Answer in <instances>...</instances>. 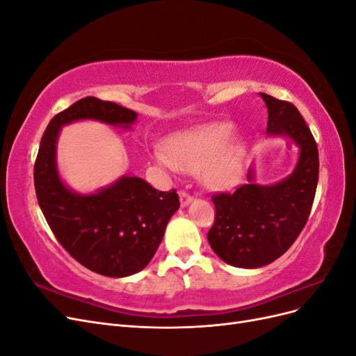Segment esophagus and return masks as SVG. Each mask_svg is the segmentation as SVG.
I'll use <instances>...</instances> for the list:
<instances>
[{
    "label": "esophagus",
    "instance_id": "34e87169",
    "mask_svg": "<svg viewBox=\"0 0 356 356\" xmlns=\"http://www.w3.org/2000/svg\"><path fill=\"white\" fill-rule=\"evenodd\" d=\"M179 202H181V207L186 208V207H188V204L193 202V197L188 195L187 191L181 190V191H179Z\"/></svg>",
    "mask_w": 356,
    "mask_h": 356
}]
</instances>
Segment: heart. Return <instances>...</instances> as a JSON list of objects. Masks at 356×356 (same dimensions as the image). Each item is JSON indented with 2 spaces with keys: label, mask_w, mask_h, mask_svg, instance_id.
Instances as JSON below:
<instances>
[{
  "label": "heart",
  "mask_w": 356,
  "mask_h": 356,
  "mask_svg": "<svg viewBox=\"0 0 356 356\" xmlns=\"http://www.w3.org/2000/svg\"><path fill=\"white\" fill-rule=\"evenodd\" d=\"M233 127L227 123H213L182 134L168 143V149L154 145L152 157L170 174L179 170L202 172L204 186L215 191L232 188L242 174L243 149L229 141Z\"/></svg>",
  "instance_id": "obj_1"
}]
</instances>
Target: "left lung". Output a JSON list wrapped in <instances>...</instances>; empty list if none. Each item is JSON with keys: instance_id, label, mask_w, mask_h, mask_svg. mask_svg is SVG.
<instances>
[{"instance_id": "obj_1", "label": "left lung", "mask_w": 356, "mask_h": 356, "mask_svg": "<svg viewBox=\"0 0 356 356\" xmlns=\"http://www.w3.org/2000/svg\"><path fill=\"white\" fill-rule=\"evenodd\" d=\"M260 96L268 113L267 135L289 138L298 147V159L294 170L275 184H257L251 166L245 186L212 197L215 222L208 242L224 263L241 268L270 264L296 242L309 218L319 175L318 147L298 110L270 95Z\"/></svg>"}]
</instances>
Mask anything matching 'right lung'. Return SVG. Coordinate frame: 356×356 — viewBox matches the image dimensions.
<instances>
[{
	"label": "right lung",
	"mask_w": 356,
	"mask_h": 356,
	"mask_svg": "<svg viewBox=\"0 0 356 356\" xmlns=\"http://www.w3.org/2000/svg\"><path fill=\"white\" fill-rule=\"evenodd\" d=\"M136 118L118 104L83 98L51 118L34 166L38 204L53 234L80 264L102 276L126 277L145 268L179 199L175 190L159 191L127 175L88 195L74 191L59 175L58 138L63 126L79 120L132 129Z\"/></svg>",
	"instance_id": "add662e5"
}]
</instances>
